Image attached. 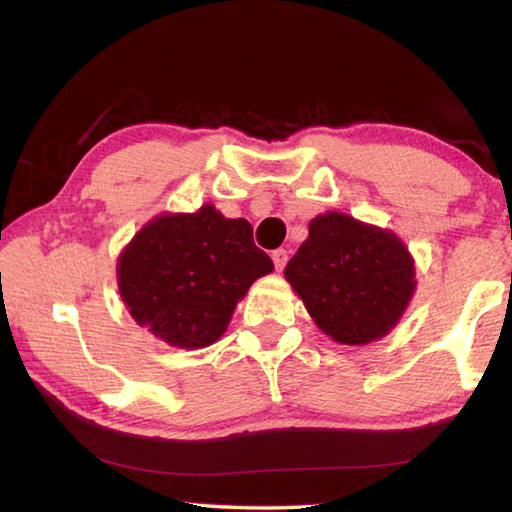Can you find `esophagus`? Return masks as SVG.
I'll return each mask as SVG.
<instances>
[{"label":"esophagus","mask_w":512,"mask_h":512,"mask_svg":"<svg viewBox=\"0 0 512 512\" xmlns=\"http://www.w3.org/2000/svg\"><path fill=\"white\" fill-rule=\"evenodd\" d=\"M286 262H288V250H284V248L273 250V264H275L277 271H284Z\"/></svg>","instance_id":"esophagus-1"}]
</instances>
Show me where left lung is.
I'll return each mask as SVG.
<instances>
[{"label":"left lung","mask_w":512,"mask_h":512,"mask_svg":"<svg viewBox=\"0 0 512 512\" xmlns=\"http://www.w3.org/2000/svg\"><path fill=\"white\" fill-rule=\"evenodd\" d=\"M286 280L315 324L342 345H367L394 327L414 293V262L392 232L340 212L311 221Z\"/></svg>","instance_id":"1"}]
</instances>
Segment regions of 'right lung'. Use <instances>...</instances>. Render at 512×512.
<instances>
[{
	"label": "right lung",
	"mask_w": 512,
	"mask_h": 512,
	"mask_svg": "<svg viewBox=\"0 0 512 512\" xmlns=\"http://www.w3.org/2000/svg\"><path fill=\"white\" fill-rule=\"evenodd\" d=\"M271 271L246 219L203 206L138 232L118 259V288L141 327L172 347L199 349L219 340L237 300Z\"/></svg>",
	"instance_id": "1"
}]
</instances>
